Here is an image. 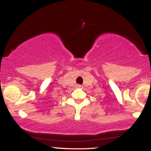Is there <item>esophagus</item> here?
Here are the masks:
<instances>
[{
  "label": "esophagus",
  "mask_w": 151,
  "mask_h": 151,
  "mask_svg": "<svg viewBox=\"0 0 151 151\" xmlns=\"http://www.w3.org/2000/svg\"><path fill=\"white\" fill-rule=\"evenodd\" d=\"M76 87H77V88H81V86L79 85V84H77V85H76Z\"/></svg>",
  "instance_id": "34e87169"
}]
</instances>
